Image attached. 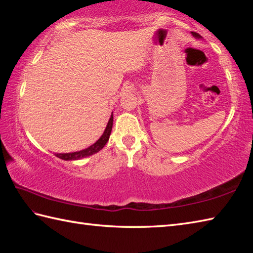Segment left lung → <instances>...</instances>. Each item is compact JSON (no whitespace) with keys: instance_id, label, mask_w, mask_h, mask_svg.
Returning <instances> with one entry per match:
<instances>
[{"instance_id":"left-lung-1","label":"left lung","mask_w":253,"mask_h":253,"mask_svg":"<svg viewBox=\"0 0 253 253\" xmlns=\"http://www.w3.org/2000/svg\"><path fill=\"white\" fill-rule=\"evenodd\" d=\"M191 34H192V36L193 37H195V38H197V39H200V38H201V36L200 35H199V34H197V32H191Z\"/></svg>"}]
</instances>
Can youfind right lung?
I'll return each instance as SVG.
<instances>
[{"mask_svg":"<svg viewBox=\"0 0 253 253\" xmlns=\"http://www.w3.org/2000/svg\"><path fill=\"white\" fill-rule=\"evenodd\" d=\"M112 127H113V113L109 120V123H107V125L105 127V130L103 132V135H102L99 140L96 141L95 143H93L92 146H90L89 148L82 150V151H77V152H72V153H55V155L57 158H60L62 160H65V161H74V160H79V159H83V158H87L90 157V155H92L96 152H99L101 149H103V147L106 144V142L109 141V138L111 135V131H112Z\"/></svg>","mask_w":253,"mask_h":253,"instance_id":"obj_1","label":"right lung"}]
</instances>
